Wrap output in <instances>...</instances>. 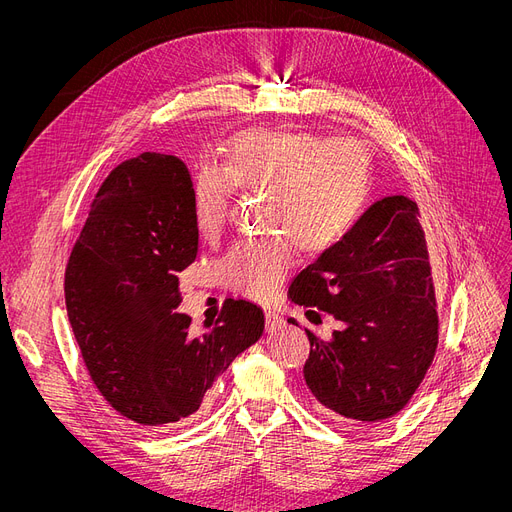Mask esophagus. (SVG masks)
I'll return each mask as SVG.
<instances>
[{
    "label": "esophagus",
    "instance_id": "obj_1",
    "mask_svg": "<svg viewBox=\"0 0 512 512\" xmlns=\"http://www.w3.org/2000/svg\"><path fill=\"white\" fill-rule=\"evenodd\" d=\"M282 321H284V319H282L276 311H272V309L265 311V330H267V332L278 330V328L282 326Z\"/></svg>",
    "mask_w": 512,
    "mask_h": 512
}]
</instances>
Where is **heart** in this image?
<instances>
[{"mask_svg": "<svg viewBox=\"0 0 512 512\" xmlns=\"http://www.w3.org/2000/svg\"><path fill=\"white\" fill-rule=\"evenodd\" d=\"M265 191L261 222L270 234L236 242L220 259L232 290L267 299L288 274L294 247L305 255L334 249L355 228L371 188V157L357 139L299 130H251L236 137L220 164H203L193 184L199 234L218 238L234 195Z\"/></svg>", "mask_w": 512, "mask_h": 512, "instance_id": "b5f03b06", "label": "heart"}]
</instances>
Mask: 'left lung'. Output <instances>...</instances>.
Wrapping results in <instances>:
<instances>
[{
  "instance_id": "left-lung-1",
  "label": "left lung",
  "mask_w": 512,
  "mask_h": 512,
  "mask_svg": "<svg viewBox=\"0 0 512 512\" xmlns=\"http://www.w3.org/2000/svg\"><path fill=\"white\" fill-rule=\"evenodd\" d=\"M292 303L307 317L342 324L330 340L305 328V382L334 417L384 421L405 409L438 348L432 265L419 207L405 195L373 203L346 238L292 280ZM316 319H312V315ZM297 324V319H288Z\"/></svg>"
}]
</instances>
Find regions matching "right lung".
<instances>
[{"label": "right lung", "mask_w": 512, "mask_h": 512, "mask_svg": "<svg viewBox=\"0 0 512 512\" xmlns=\"http://www.w3.org/2000/svg\"><path fill=\"white\" fill-rule=\"evenodd\" d=\"M199 249L184 161L141 153L99 186L66 265V309L93 384L124 417L166 425L193 415L230 363L255 344L263 311L226 299L203 336L180 305L178 272Z\"/></svg>", "instance_id": "1"}]
</instances>
